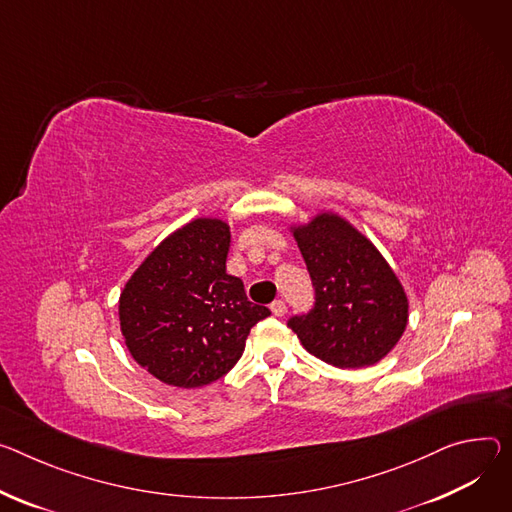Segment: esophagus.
<instances>
[{"mask_svg":"<svg viewBox=\"0 0 512 512\" xmlns=\"http://www.w3.org/2000/svg\"><path fill=\"white\" fill-rule=\"evenodd\" d=\"M286 302L284 300H275L273 304H271V312L275 314V316H284L286 314Z\"/></svg>","mask_w":512,"mask_h":512,"instance_id":"obj_1","label":"esophagus"}]
</instances>
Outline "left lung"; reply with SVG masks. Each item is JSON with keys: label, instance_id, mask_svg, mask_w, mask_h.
Masks as SVG:
<instances>
[{"label": "left lung", "instance_id": "1", "mask_svg": "<svg viewBox=\"0 0 512 512\" xmlns=\"http://www.w3.org/2000/svg\"><path fill=\"white\" fill-rule=\"evenodd\" d=\"M314 306L288 327L308 353L341 369L378 363L402 337L408 300L380 251L337 214L294 228Z\"/></svg>", "mask_w": 512, "mask_h": 512}]
</instances>
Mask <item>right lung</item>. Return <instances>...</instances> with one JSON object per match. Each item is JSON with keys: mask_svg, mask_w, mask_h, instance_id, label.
I'll use <instances>...</instances> for the list:
<instances>
[{"mask_svg": "<svg viewBox=\"0 0 512 512\" xmlns=\"http://www.w3.org/2000/svg\"><path fill=\"white\" fill-rule=\"evenodd\" d=\"M228 224L198 218L175 230L134 271L120 294L130 355L177 388L216 382L235 365L249 331L271 314L226 273Z\"/></svg>", "mask_w": 512, "mask_h": 512, "instance_id": "1", "label": "right lung"}]
</instances>
